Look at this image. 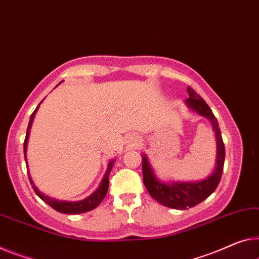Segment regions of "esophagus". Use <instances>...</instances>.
I'll return each instance as SVG.
<instances>
[{
  "label": "esophagus",
  "instance_id": "34e87169",
  "mask_svg": "<svg viewBox=\"0 0 259 259\" xmlns=\"http://www.w3.org/2000/svg\"><path fill=\"white\" fill-rule=\"evenodd\" d=\"M141 142V139H140V137H139V135H135V134H132V135H130L128 137V140H127V143H128V145L131 146V147H135V146H138L139 143Z\"/></svg>",
  "mask_w": 259,
  "mask_h": 259
}]
</instances>
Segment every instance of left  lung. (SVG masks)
<instances>
[{"instance_id": "1", "label": "left lung", "mask_w": 259, "mask_h": 259, "mask_svg": "<svg viewBox=\"0 0 259 259\" xmlns=\"http://www.w3.org/2000/svg\"><path fill=\"white\" fill-rule=\"evenodd\" d=\"M189 98L186 99V104L191 109L197 111L199 114L208 118L212 122L213 128L215 131L217 142H218V154H217V166L213 174L206 180L196 183H175V184H164L156 180L154 176L152 168H150L148 160L145 155H142V176L143 184L148 190L150 196L160 204L170 208L186 209L193 207L206 198L209 197L220 183L222 171L225 164V143L222 140L220 127L218 120L214 116L212 110L206 104V102L198 95L191 87L188 88Z\"/></svg>"}]
</instances>
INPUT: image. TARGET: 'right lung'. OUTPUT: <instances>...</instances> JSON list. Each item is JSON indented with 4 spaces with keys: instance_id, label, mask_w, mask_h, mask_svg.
Returning <instances> with one entry per match:
<instances>
[{
    "instance_id": "obj_1",
    "label": "right lung",
    "mask_w": 259,
    "mask_h": 259,
    "mask_svg": "<svg viewBox=\"0 0 259 259\" xmlns=\"http://www.w3.org/2000/svg\"><path fill=\"white\" fill-rule=\"evenodd\" d=\"M41 103V102H40ZM40 105V104H39ZM33 111V113L31 114L30 117V121H29V126H27V130H26V135H25V140H24V157H26V146H27V139H29V133H30V128H31V124H32L33 121V117L35 112H37L38 107ZM113 162L114 161H111L109 163V165H107V170L104 175V178H103V181L101 184H99L98 189L95 191V192L89 196L84 200H81V201H75V202H69V201H60V200H55V199H52L50 197L45 196V194L40 193L38 191V189L35 188L33 182L31 181L30 178V175H29V180L31 185H32V188L34 190V192L37 196L46 202L47 205H50L52 208L58 210V212L63 213V214H79V213H84V212H89V210L96 208L97 206L101 204L103 199L105 198L106 196V192H107V188H109V174L111 169H112L113 166Z\"/></svg>"
}]
</instances>
